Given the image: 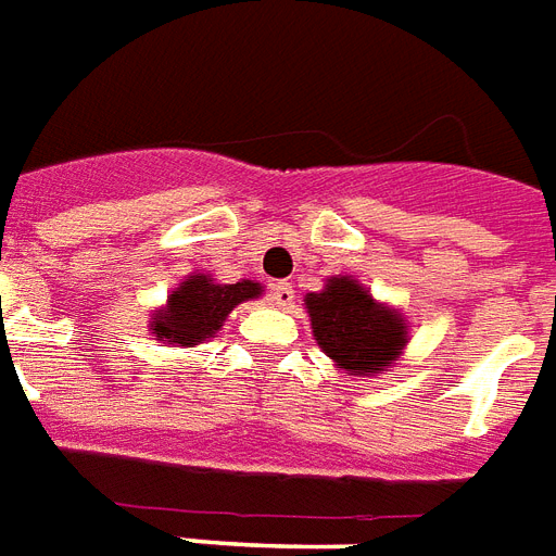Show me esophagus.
<instances>
[{"label":"esophagus","mask_w":556,"mask_h":556,"mask_svg":"<svg viewBox=\"0 0 556 556\" xmlns=\"http://www.w3.org/2000/svg\"><path fill=\"white\" fill-rule=\"evenodd\" d=\"M270 300L279 308H291V303H294V288H291V282H277V286L270 288Z\"/></svg>","instance_id":"1"}]
</instances>
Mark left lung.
Returning a JSON list of instances; mask_svg holds the SVG:
<instances>
[{
	"mask_svg": "<svg viewBox=\"0 0 556 556\" xmlns=\"http://www.w3.org/2000/svg\"><path fill=\"white\" fill-rule=\"evenodd\" d=\"M317 346L346 375H383L409 343L401 308L378 303L355 277H329L323 291L305 294Z\"/></svg>",
	"mask_w": 556,
	"mask_h": 556,
	"instance_id": "obj_1",
	"label": "left lung"
}]
</instances>
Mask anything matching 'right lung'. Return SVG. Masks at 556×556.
<instances>
[{"instance_id":"right-lung-1","label":"right lung","mask_w":556,"mask_h":556,"mask_svg":"<svg viewBox=\"0 0 556 556\" xmlns=\"http://www.w3.org/2000/svg\"><path fill=\"white\" fill-rule=\"evenodd\" d=\"M256 296H262V282L256 279H239L227 286L216 282L213 274H190L169 291L167 303L150 314L152 340L195 349L207 338H216L236 305Z\"/></svg>"}]
</instances>
